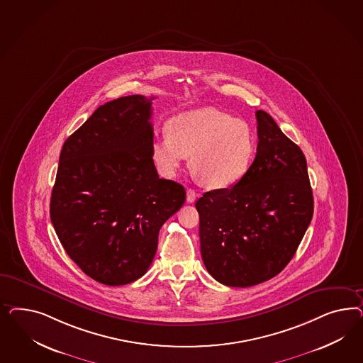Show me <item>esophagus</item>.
Returning a JSON list of instances; mask_svg holds the SVG:
<instances>
[{"label":"esophagus","instance_id":"34e87169","mask_svg":"<svg viewBox=\"0 0 363 363\" xmlns=\"http://www.w3.org/2000/svg\"><path fill=\"white\" fill-rule=\"evenodd\" d=\"M198 194L196 193V190L193 189H187L186 190V201L189 203H193L196 199H197Z\"/></svg>","mask_w":363,"mask_h":363}]
</instances>
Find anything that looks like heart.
<instances>
[{
  "mask_svg": "<svg viewBox=\"0 0 363 363\" xmlns=\"http://www.w3.org/2000/svg\"><path fill=\"white\" fill-rule=\"evenodd\" d=\"M255 150L250 125L214 108L182 113L167 123V133L152 143L160 173L176 176L190 155V169L209 189L238 184L249 172Z\"/></svg>",
  "mask_w": 363,
  "mask_h": 363,
  "instance_id": "b5f03b06",
  "label": "heart"
}]
</instances>
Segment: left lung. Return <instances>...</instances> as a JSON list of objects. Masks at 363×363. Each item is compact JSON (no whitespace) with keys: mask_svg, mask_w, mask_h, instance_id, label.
<instances>
[{"mask_svg":"<svg viewBox=\"0 0 363 363\" xmlns=\"http://www.w3.org/2000/svg\"><path fill=\"white\" fill-rule=\"evenodd\" d=\"M258 145L235 185L196 202L201 255L222 285L249 287L279 274L294 257L313 218L306 158L270 114L255 111Z\"/></svg>","mask_w":363,"mask_h":363,"instance_id":"1","label":"left lung"}]
</instances>
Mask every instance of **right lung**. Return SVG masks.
Instances as JSON below:
<instances>
[{"label":"right lung","mask_w":363,"mask_h":363,"mask_svg":"<svg viewBox=\"0 0 363 363\" xmlns=\"http://www.w3.org/2000/svg\"><path fill=\"white\" fill-rule=\"evenodd\" d=\"M153 99L135 94L101 105L60 154L50 220L67 255L104 285L147 272L161 226L186 198L154 166Z\"/></svg>","instance_id":"obj_1"}]
</instances>
